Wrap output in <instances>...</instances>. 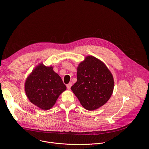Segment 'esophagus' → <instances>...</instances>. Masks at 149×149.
<instances>
[{"instance_id":"esophagus-1","label":"esophagus","mask_w":149,"mask_h":149,"mask_svg":"<svg viewBox=\"0 0 149 149\" xmlns=\"http://www.w3.org/2000/svg\"><path fill=\"white\" fill-rule=\"evenodd\" d=\"M72 82H70L67 85V87L68 90H70V89L71 88V87L72 86Z\"/></svg>"}]
</instances>
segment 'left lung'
<instances>
[{
	"instance_id": "obj_1",
	"label": "left lung",
	"mask_w": 149,
	"mask_h": 149,
	"mask_svg": "<svg viewBox=\"0 0 149 149\" xmlns=\"http://www.w3.org/2000/svg\"><path fill=\"white\" fill-rule=\"evenodd\" d=\"M114 85L113 75L107 66L95 57L87 56L77 68V81L71 90L84 109L93 111L108 101Z\"/></svg>"
}]
</instances>
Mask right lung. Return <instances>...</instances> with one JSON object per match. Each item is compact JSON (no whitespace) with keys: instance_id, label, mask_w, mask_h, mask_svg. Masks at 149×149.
Segmentation results:
<instances>
[{"instance_id":"right-lung-1","label":"right lung","mask_w":149,"mask_h":149,"mask_svg":"<svg viewBox=\"0 0 149 149\" xmlns=\"http://www.w3.org/2000/svg\"><path fill=\"white\" fill-rule=\"evenodd\" d=\"M67 87L52 66L40 63L28 77L25 84L26 95L29 101L43 110L51 109L60 94Z\"/></svg>"}]
</instances>
